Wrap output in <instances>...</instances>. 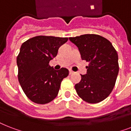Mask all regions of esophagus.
<instances>
[{"mask_svg": "<svg viewBox=\"0 0 131 131\" xmlns=\"http://www.w3.org/2000/svg\"><path fill=\"white\" fill-rule=\"evenodd\" d=\"M74 72L72 71V70H69V74L70 75H72V74H73Z\"/></svg>", "mask_w": 131, "mask_h": 131, "instance_id": "1", "label": "esophagus"}]
</instances>
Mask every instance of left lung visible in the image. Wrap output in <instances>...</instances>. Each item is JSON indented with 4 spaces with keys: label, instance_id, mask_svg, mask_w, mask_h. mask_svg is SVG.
Returning a JSON list of instances; mask_svg holds the SVG:
<instances>
[{
    "label": "left lung",
    "instance_id": "1",
    "mask_svg": "<svg viewBox=\"0 0 131 131\" xmlns=\"http://www.w3.org/2000/svg\"><path fill=\"white\" fill-rule=\"evenodd\" d=\"M78 47L82 60L88 62L87 73L75 84L77 93L84 101L97 103L110 95L119 71L118 56L112 43L94 34L70 37Z\"/></svg>",
    "mask_w": 131,
    "mask_h": 131
}]
</instances>
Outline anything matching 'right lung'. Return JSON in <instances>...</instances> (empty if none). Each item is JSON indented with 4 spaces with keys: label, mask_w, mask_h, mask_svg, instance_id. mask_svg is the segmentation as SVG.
I'll use <instances>...</instances> for the list:
<instances>
[{
    "label": "right lung",
    "mask_w": 131,
    "mask_h": 131,
    "mask_svg": "<svg viewBox=\"0 0 131 131\" xmlns=\"http://www.w3.org/2000/svg\"><path fill=\"white\" fill-rule=\"evenodd\" d=\"M67 41V37L37 36L21 45L17 57L18 80L26 96L34 103H48L57 96L69 70L56 71L49 62Z\"/></svg>",
    "instance_id": "add662e5"
}]
</instances>
